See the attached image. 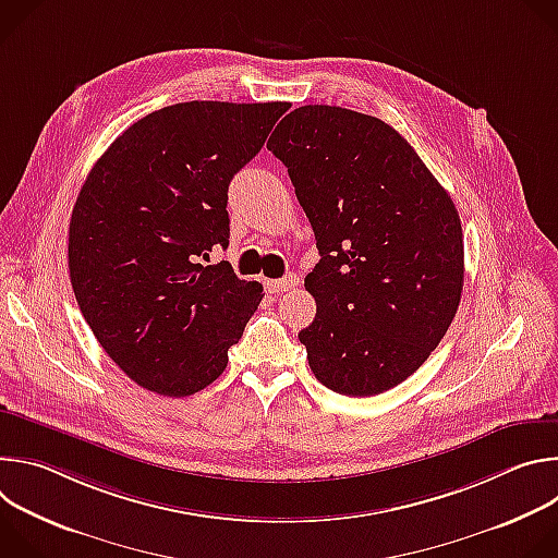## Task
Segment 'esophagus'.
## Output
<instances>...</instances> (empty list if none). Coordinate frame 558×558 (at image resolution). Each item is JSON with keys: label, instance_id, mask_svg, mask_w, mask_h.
<instances>
[{"label": "esophagus", "instance_id": "1", "mask_svg": "<svg viewBox=\"0 0 558 558\" xmlns=\"http://www.w3.org/2000/svg\"><path fill=\"white\" fill-rule=\"evenodd\" d=\"M295 284H298V278H295L293 274L280 278V280H267V282H265L267 291L274 293V295H276V293H282V291H291Z\"/></svg>", "mask_w": 558, "mask_h": 558}]
</instances>
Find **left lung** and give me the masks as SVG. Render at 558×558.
Listing matches in <instances>:
<instances>
[{"label":"left lung","instance_id":"8db88e82","mask_svg":"<svg viewBox=\"0 0 558 558\" xmlns=\"http://www.w3.org/2000/svg\"><path fill=\"white\" fill-rule=\"evenodd\" d=\"M320 263L304 278L315 320L298 333L313 375L379 395L437 349L463 289V233L448 192L381 119L302 106L274 130Z\"/></svg>","mask_w":558,"mask_h":558}]
</instances>
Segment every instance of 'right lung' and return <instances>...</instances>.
Returning a JSON list of instances; mask_svg holds the SVG:
<instances>
[{"instance_id":"add662e5","label":"right lung","mask_w":558,"mask_h":558,"mask_svg":"<svg viewBox=\"0 0 558 558\" xmlns=\"http://www.w3.org/2000/svg\"><path fill=\"white\" fill-rule=\"evenodd\" d=\"M289 108H161L117 136L78 192L72 291L104 351L138 386L166 397L203 390L258 308L263 284L198 258L229 245V183Z\"/></svg>"}]
</instances>
